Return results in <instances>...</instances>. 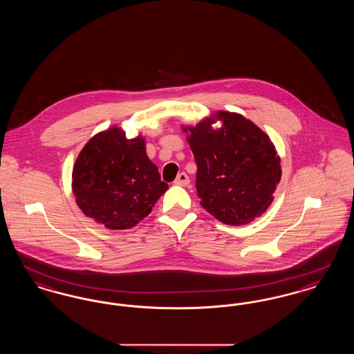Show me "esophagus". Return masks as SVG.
Segmentation results:
<instances>
[{"mask_svg":"<svg viewBox=\"0 0 354 354\" xmlns=\"http://www.w3.org/2000/svg\"><path fill=\"white\" fill-rule=\"evenodd\" d=\"M188 183H189V178H188V175L185 172H180L176 176V179H175V185H187Z\"/></svg>","mask_w":354,"mask_h":354,"instance_id":"34e87169","label":"esophagus"}]
</instances>
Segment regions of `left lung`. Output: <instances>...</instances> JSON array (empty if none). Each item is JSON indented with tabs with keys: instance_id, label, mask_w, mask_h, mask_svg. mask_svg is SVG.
I'll return each instance as SVG.
<instances>
[{
	"instance_id": "1",
	"label": "left lung",
	"mask_w": 354,
	"mask_h": 354,
	"mask_svg": "<svg viewBox=\"0 0 354 354\" xmlns=\"http://www.w3.org/2000/svg\"><path fill=\"white\" fill-rule=\"evenodd\" d=\"M216 118L223 126L212 129ZM185 131L198 166L196 189L203 208L232 225L260 216L281 179L280 158L270 136L250 119L225 111Z\"/></svg>"
}]
</instances>
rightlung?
Listing matches in <instances>:
<instances>
[{"label":"right lung","instance_id":"add662e5","mask_svg":"<svg viewBox=\"0 0 354 354\" xmlns=\"http://www.w3.org/2000/svg\"><path fill=\"white\" fill-rule=\"evenodd\" d=\"M167 189L147 158L145 139H129L117 127L91 138L73 169L78 207L109 230L136 225Z\"/></svg>","mask_w":354,"mask_h":354}]
</instances>
